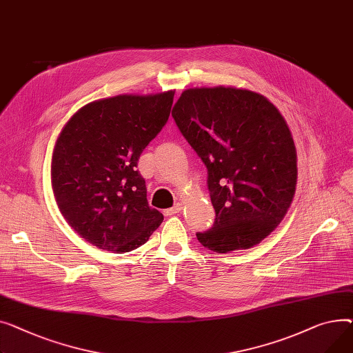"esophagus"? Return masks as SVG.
<instances>
[{"mask_svg":"<svg viewBox=\"0 0 353 353\" xmlns=\"http://www.w3.org/2000/svg\"><path fill=\"white\" fill-rule=\"evenodd\" d=\"M181 210H182V203H176L175 206H172V208L165 210L163 214H165V215H175V214H179Z\"/></svg>","mask_w":353,"mask_h":353,"instance_id":"obj_1","label":"esophagus"}]
</instances>
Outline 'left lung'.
Listing matches in <instances>:
<instances>
[{
	"instance_id": "8db88e82",
	"label": "left lung",
	"mask_w": 353,
	"mask_h": 353,
	"mask_svg": "<svg viewBox=\"0 0 353 353\" xmlns=\"http://www.w3.org/2000/svg\"><path fill=\"white\" fill-rule=\"evenodd\" d=\"M172 117L208 171L215 222L196 232L198 241L218 254L259 243L283 219L296 188L295 143L278 108L248 90L191 88Z\"/></svg>"
}]
</instances>
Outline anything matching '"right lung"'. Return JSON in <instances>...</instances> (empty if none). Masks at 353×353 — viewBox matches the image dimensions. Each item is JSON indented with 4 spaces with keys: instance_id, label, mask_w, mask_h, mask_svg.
Masks as SVG:
<instances>
[{
    "instance_id": "obj_1",
    "label": "right lung",
    "mask_w": 353,
    "mask_h": 353,
    "mask_svg": "<svg viewBox=\"0 0 353 353\" xmlns=\"http://www.w3.org/2000/svg\"><path fill=\"white\" fill-rule=\"evenodd\" d=\"M174 94L94 101L57 139L51 165L57 205L72 230L99 250L131 252L163 221L148 205L137 165L167 123Z\"/></svg>"
}]
</instances>
